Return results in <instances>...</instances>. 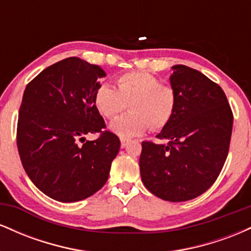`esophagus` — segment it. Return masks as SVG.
<instances>
[{"instance_id": "34e87169", "label": "esophagus", "mask_w": 251, "mask_h": 251, "mask_svg": "<svg viewBox=\"0 0 251 251\" xmlns=\"http://www.w3.org/2000/svg\"><path fill=\"white\" fill-rule=\"evenodd\" d=\"M128 143H129L128 139H123V138H122V139H120V144H122V148L123 149L125 148V146H127Z\"/></svg>"}]
</instances>
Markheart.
I'll use <instances>...</instances> for the list:
<instances>
[{
  "instance_id": "obj_1",
  "label": "heart",
  "mask_w": 251,
  "mask_h": 251,
  "mask_svg": "<svg viewBox=\"0 0 251 251\" xmlns=\"http://www.w3.org/2000/svg\"><path fill=\"white\" fill-rule=\"evenodd\" d=\"M100 114L114 119L129 107L131 113L109 125L123 139L142 135L152 129H162L170 123L177 107V93L159 77L145 72H128L117 79V88L108 83L100 86L94 96Z\"/></svg>"
}]
</instances>
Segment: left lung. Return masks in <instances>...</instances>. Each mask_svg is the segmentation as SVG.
<instances>
[{
    "mask_svg": "<svg viewBox=\"0 0 251 251\" xmlns=\"http://www.w3.org/2000/svg\"><path fill=\"white\" fill-rule=\"evenodd\" d=\"M177 93L172 119L157 135L168 144L143 142L139 166L144 185L157 197L185 201L204 194L229 152L234 116L217 83L184 65L172 67Z\"/></svg>",
    "mask_w": 251,
    "mask_h": 251,
    "instance_id": "8db88e82",
    "label": "left lung"
}]
</instances>
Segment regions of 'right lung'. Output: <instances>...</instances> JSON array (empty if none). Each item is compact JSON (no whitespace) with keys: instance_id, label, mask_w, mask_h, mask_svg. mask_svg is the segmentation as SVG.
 <instances>
[{"instance_id":"add662e5","label":"right lung","mask_w":251,"mask_h":251,"mask_svg":"<svg viewBox=\"0 0 251 251\" xmlns=\"http://www.w3.org/2000/svg\"><path fill=\"white\" fill-rule=\"evenodd\" d=\"M102 76L99 66L73 56L43 70L25 89L16 133L20 158L34 185L62 203L99 191L119 152V138L106 131L94 105ZM88 133L100 137L85 142Z\"/></svg>"}]
</instances>
